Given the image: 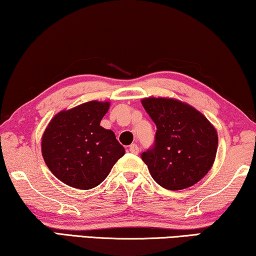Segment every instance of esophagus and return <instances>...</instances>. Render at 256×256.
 <instances>
[{
    "instance_id": "esophagus-1",
    "label": "esophagus",
    "mask_w": 256,
    "mask_h": 256,
    "mask_svg": "<svg viewBox=\"0 0 256 256\" xmlns=\"http://www.w3.org/2000/svg\"><path fill=\"white\" fill-rule=\"evenodd\" d=\"M129 151H130L132 154H138V151H140V148H138V146H137V144H132L130 146H129Z\"/></svg>"
}]
</instances>
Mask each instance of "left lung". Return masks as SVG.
I'll use <instances>...</instances> for the list:
<instances>
[{
    "label": "left lung",
    "instance_id": "1",
    "mask_svg": "<svg viewBox=\"0 0 256 256\" xmlns=\"http://www.w3.org/2000/svg\"><path fill=\"white\" fill-rule=\"evenodd\" d=\"M142 105L157 126L154 146L140 154L154 180L168 190L198 182L216 157L214 126L194 107L176 99L146 98Z\"/></svg>",
    "mask_w": 256,
    "mask_h": 256
}]
</instances>
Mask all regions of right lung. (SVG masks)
<instances>
[{
	"label": "right lung",
	"instance_id": "obj_1",
	"mask_svg": "<svg viewBox=\"0 0 256 256\" xmlns=\"http://www.w3.org/2000/svg\"><path fill=\"white\" fill-rule=\"evenodd\" d=\"M110 102H88L62 110L46 128L42 157L50 172L70 187L91 190L102 184L124 154L112 130L100 126Z\"/></svg>",
	"mask_w": 256,
	"mask_h": 256
}]
</instances>
